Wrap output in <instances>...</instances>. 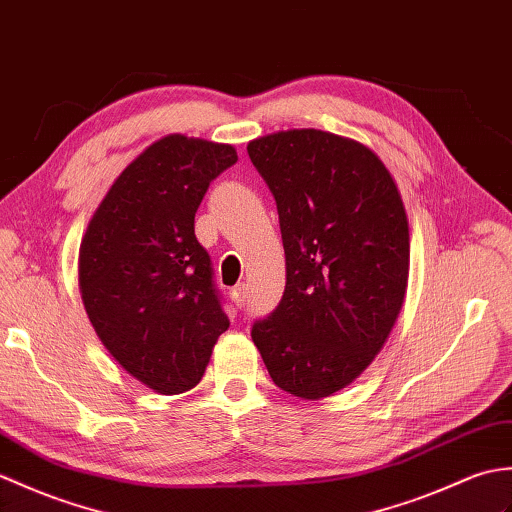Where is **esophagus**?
I'll return each instance as SVG.
<instances>
[{
  "mask_svg": "<svg viewBox=\"0 0 512 512\" xmlns=\"http://www.w3.org/2000/svg\"><path fill=\"white\" fill-rule=\"evenodd\" d=\"M232 300L236 302V306H241V309H243L245 302H247V285H243V282H241V285H236L232 289Z\"/></svg>",
  "mask_w": 512,
  "mask_h": 512,
  "instance_id": "esophagus-1",
  "label": "esophagus"
}]
</instances>
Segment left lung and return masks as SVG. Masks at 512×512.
Instances as JSON below:
<instances>
[{
    "label": "left lung",
    "mask_w": 512,
    "mask_h": 512,
    "mask_svg": "<svg viewBox=\"0 0 512 512\" xmlns=\"http://www.w3.org/2000/svg\"><path fill=\"white\" fill-rule=\"evenodd\" d=\"M276 199L287 285L252 326L269 377L324 399L370 366L401 313L410 230L392 175L368 146L317 129L247 144Z\"/></svg>",
    "instance_id": "left-lung-1"
}]
</instances>
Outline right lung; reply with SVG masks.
<instances>
[{
  "label": "right lung",
  "mask_w": 512,
  "mask_h": 512,
  "mask_svg": "<svg viewBox=\"0 0 512 512\" xmlns=\"http://www.w3.org/2000/svg\"><path fill=\"white\" fill-rule=\"evenodd\" d=\"M236 160L230 144L166 135L122 170L83 238L89 322L113 359L160 394L195 388L230 326L195 214Z\"/></svg>",
  "instance_id": "1"
}]
</instances>
